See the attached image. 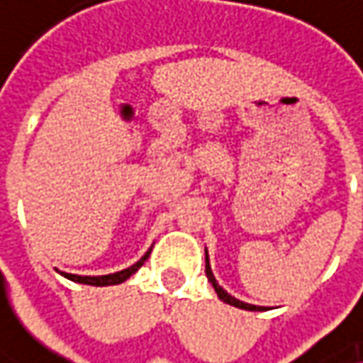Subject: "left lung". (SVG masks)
Masks as SVG:
<instances>
[{"instance_id":"1","label":"left lung","mask_w":363,"mask_h":363,"mask_svg":"<svg viewBox=\"0 0 363 363\" xmlns=\"http://www.w3.org/2000/svg\"><path fill=\"white\" fill-rule=\"evenodd\" d=\"M206 277H208V281L213 283V287H215V291H217V296H219L220 301H225V303H229V306H235V308H242V310H252V312H262V310H267V308H262V306H252V303H246V301H240V299H235L233 296H229L223 287H220L219 283H217V279H215V274H213V269H211V262H208V252H206Z\"/></svg>"}]
</instances>
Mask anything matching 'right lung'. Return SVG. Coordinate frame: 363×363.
<instances>
[{
  "instance_id": "1",
  "label": "right lung",
  "mask_w": 363,
  "mask_h": 363,
  "mask_svg": "<svg viewBox=\"0 0 363 363\" xmlns=\"http://www.w3.org/2000/svg\"><path fill=\"white\" fill-rule=\"evenodd\" d=\"M150 256V250L144 254L143 258L136 262V264H132V267H128V269H123V271L113 272V274H101V277H80V274H67L64 272V277H67L69 281H76V283H84V285H96V287H105V285H119V283H123L125 279H130L134 272L138 271L140 267L144 264V260Z\"/></svg>"
}]
</instances>
